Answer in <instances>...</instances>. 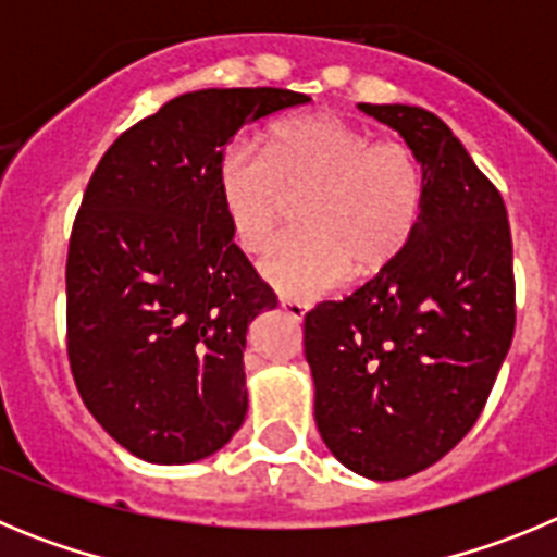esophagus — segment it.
I'll use <instances>...</instances> for the list:
<instances>
[{
  "label": "esophagus",
  "mask_w": 557,
  "mask_h": 557,
  "mask_svg": "<svg viewBox=\"0 0 557 557\" xmlns=\"http://www.w3.org/2000/svg\"><path fill=\"white\" fill-rule=\"evenodd\" d=\"M282 309L289 314V318H295V321H304V318H307V312H309L307 304L289 301V298H282Z\"/></svg>",
  "instance_id": "34e87169"
}]
</instances>
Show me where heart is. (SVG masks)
Wrapping results in <instances>:
<instances>
[{
  "label": "heart",
  "mask_w": 557,
  "mask_h": 557,
  "mask_svg": "<svg viewBox=\"0 0 557 557\" xmlns=\"http://www.w3.org/2000/svg\"><path fill=\"white\" fill-rule=\"evenodd\" d=\"M218 195L245 250L268 248L293 198H304V228L282 236L259 270L282 295L307 301L405 253L424 209V170L401 141H373L337 113H307L278 122L268 150L231 141Z\"/></svg>",
  "instance_id": "heart-1"
}]
</instances>
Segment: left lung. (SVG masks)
<instances>
[{
    "label": "left lung",
    "mask_w": 557,
    "mask_h": 557,
    "mask_svg": "<svg viewBox=\"0 0 557 557\" xmlns=\"http://www.w3.org/2000/svg\"><path fill=\"white\" fill-rule=\"evenodd\" d=\"M357 108L416 152L424 209L391 268L307 314L304 348L326 449L391 482L455 449L488 401L516 326L513 243L502 195L441 116Z\"/></svg>",
    "instance_id": "8db88e82"
}]
</instances>
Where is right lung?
<instances>
[{
    "mask_svg": "<svg viewBox=\"0 0 557 557\" xmlns=\"http://www.w3.org/2000/svg\"><path fill=\"white\" fill-rule=\"evenodd\" d=\"M307 95L200 88L108 147L66 259L69 362L83 405L131 455L203 460L248 412L245 337L275 295L234 245L218 161L243 125Z\"/></svg>",
    "mask_w": 557,
    "mask_h": 557,
    "instance_id": "right-lung-1",
    "label": "right lung"
}]
</instances>
